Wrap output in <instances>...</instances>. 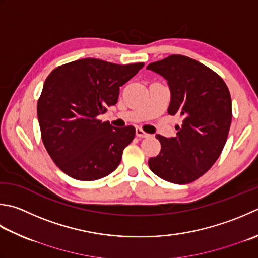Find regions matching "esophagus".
I'll return each instance as SVG.
<instances>
[{
	"label": "esophagus",
	"instance_id": "esophagus-1",
	"mask_svg": "<svg viewBox=\"0 0 258 258\" xmlns=\"http://www.w3.org/2000/svg\"><path fill=\"white\" fill-rule=\"evenodd\" d=\"M135 133H136V136H138V138H142V139L143 138H149V136H150V134L145 133L144 131L142 128H140V127H136Z\"/></svg>",
	"mask_w": 258,
	"mask_h": 258
}]
</instances>
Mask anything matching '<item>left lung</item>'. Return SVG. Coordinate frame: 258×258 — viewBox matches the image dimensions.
Here are the masks:
<instances>
[{"mask_svg":"<svg viewBox=\"0 0 258 258\" xmlns=\"http://www.w3.org/2000/svg\"><path fill=\"white\" fill-rule=\"evenodd\" d=\"M146 68L168 80V113L182 117L174 138L156 135L161 151L149 160L150 169L169 182H194L215 164L228 138L233 117L229 89L214 70L185 55L171 54Z\"/></svg>","mask_w":258,"mask_h":258,"instance_id":"left-lung-1","label":"left lung"}]
</instances>
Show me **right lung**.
<instances>
[{"label": "right lung", "instance_id": "obj_1", "mask_svg": "<svg viewBox=\"0 0 258 258\" xmlns=\"http://www.w3.org/2000/svg\"><path fill=\"white\" fill-rule=\"evenodd\" d=\"M143 66L86 58L50 73L37 112L44 148L62 172L76 180L94 181L117 168L135 128H116L97 116L117 103L120 86Z\"/></svg>", "mask_w": 258, "mask_h": 258}]
</instances>
